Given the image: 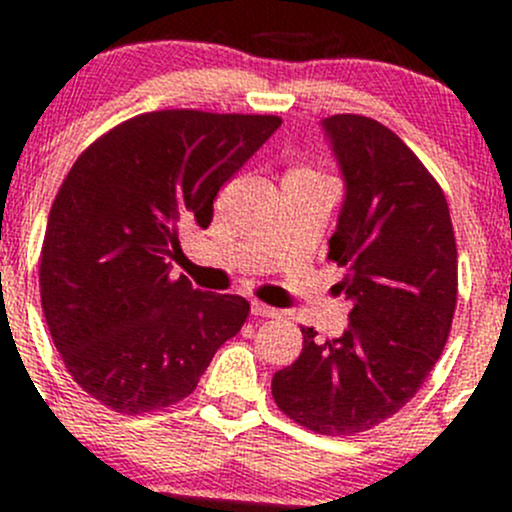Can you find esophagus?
<instances>
[{
  "mask_svg": "<svg viewBox=\"0 0 512 512\" xmlns=\"http://www.w3.org/2000/svg\"><path fill=\"white\" fill-rule=\"evenodd\" d=\"M251 315L254 317H278L276 307H268L263 302H251Z\"/></svg>",
  "mask_w": 512,
  "mask_h": 512,
  "instance_id": "34e87169",
  "label": "esophagus"
}]
</instances>
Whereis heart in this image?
Masks as SVG:
<instances>
[{
    "label": "heart",
    "instance_id": "obj_1",
    "mask_svg": "<svg viewBox=\"0 0 512 512\" xmlns=\"http://www.w3.org/2000/svg\"><path fill=\"white\" fill-rule=\"evenodd\" d=\"M293 173H310V170H305V168H300V170H293Z\"/></svg>",
    "mask_w": 512,
    "mask_h": 512
}]
</instances>
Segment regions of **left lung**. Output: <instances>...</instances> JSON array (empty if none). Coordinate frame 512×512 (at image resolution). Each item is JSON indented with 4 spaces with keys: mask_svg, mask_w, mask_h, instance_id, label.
<instances>
[{
    "mask_svg": "<svg viewBox=\"0 0 512 512\" xmlns=\"http://www.w3.org/2000/svg\"><path fill=\"white\" fill-rule=\"evenodd\" d=\"M346 195L329 261L354 302L342 337L302 327V351L280 368L278 408L317 434H359L393 417L442 356L456 310V241L447 197L388 126L361 114L322 122Z\"/></svg>",
    "mask_w": 512,
    "mask_h": 512,
    "instance_id": "8db88e82",
    "label": "left lung"
}]
</instances>
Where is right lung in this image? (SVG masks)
<instances>
[{
	"label": "right lung",
	"instance_id": "add662e5",
	"mask_svg": "<svg viewBox=\"0 0 512 512\" xmlns=\"http://www.w3.org/2000/svg\"><path fill=\"white\" fill-rule=\"evenodd\" d=\"M283 124L273 114L161 109L80 153L43 236L41 305L73 381L124 415L188 398L249 317L239 295L170 278L178 229L212 222L219 188Z\"/></svg>",
	"mask_w": 512,
	"mask_h": 512
}]
</instances>
